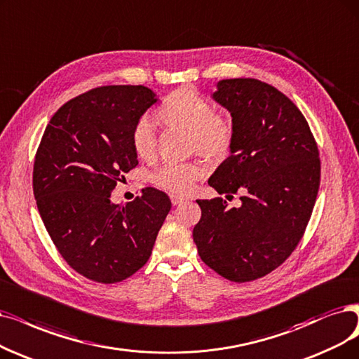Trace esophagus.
Returning a JSON list of instances; mask_svg holds the SVG:
<instances>
[{
    "mask_svg": "<svg viewBox=\"0 0 359 359\" xmlns=\"http://www.w3.org/2000/svg\"><path fill=\"white\" fill-rule=\"evenodd\" d=\"M170 202H172V205L177 206V205H181L182 202H185V197L177 196V194H170Z\"/></svg>",
    "mask_w": 359,
    "mask_h": 359,
    "instance_id": "obj_1",
    "label": "esophagus"
}]
</instances>
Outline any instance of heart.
<instances>
[{"instance_id":"obj_1","label":"heart","mask_w":359,"mask_h":359,"mask_svg":"<svg viewBox=\"0 0 359 359\" xmlns=\"http://www.w3.org/2000/svg\"><path fill=\"white\" fill-rule=\"evenodd\" d=\"M156 119L162 126L187 131L189 146L212 161L225 157L231 149L234 128L226 118L213 113L212 104L194 90L182 87L172 91L156 110ZM133 147L142 161L156 153L154 128L147 119L137 122L133 130ZM203 170L194 163H168L153 175L161 189L184 194L191 190Z\"/></svg>"}]
</instances>
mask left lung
Segmentation results:
<instances>
[{"label":"left lung","instance_id":"8db88e82","mask_svg":"<svg viewBox=\"0 0 359 359\" xmlns=\"http://www.w3.org/2000/svg\"><path fill=\"white\" fill-rule=\"evenodd\" d=\"M213 102L231 114L229 156L209 185L226 200H196L202 218L193 240L202 261L236 283L261 278L297 246L320 187V154L305 116L289 97L253 78L222 79Z\"/></svg>","mask_w":359,"mask_h":359}]
</instances>
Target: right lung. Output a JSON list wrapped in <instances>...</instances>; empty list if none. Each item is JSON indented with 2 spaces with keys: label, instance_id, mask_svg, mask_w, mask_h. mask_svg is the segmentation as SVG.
I'll return each mask as SVG.
<instances>
[{
  "label": "right lung",
  "instance_id": "1",
  "mask_svg": "<svg viewBox=\"0 0 359 359\" xmlns=\"http://www.w3.org/2000/svg\"><path fill=\"white\" fill-rule=\"evenodd\" d=\"M157 95L142 85L83 93L54 113L34 163V196L63 259L81 276L111 284L131 277L151 255L170 210L151 187L130 203L110 194L138 165L133 130Z\"/></svg>",
  "mask_w": 359,
  "mask_h": 359
}]
</instances>
